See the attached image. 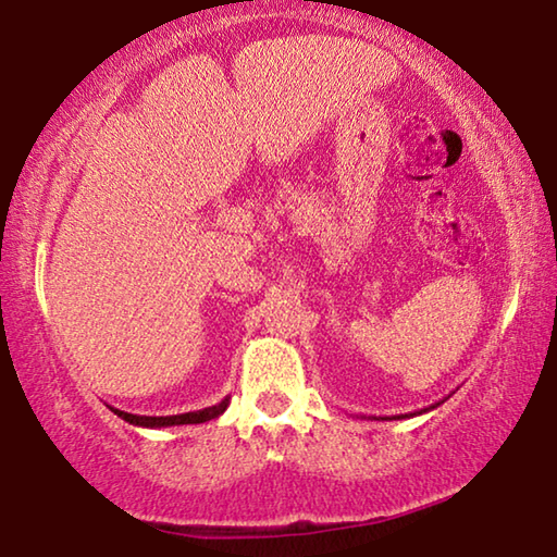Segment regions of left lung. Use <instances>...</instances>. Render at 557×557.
<instances>
[{
	"label": "left lung",
	"mask_w": 557,
	"mask_h": 557,
	"mask_svg": "<svg viewBox=\"0 0 557 557\" xmlns=\"http://www.w3.org/2000/svg\"><path fill=\"white\" fill-rule=\"evenodd\" d=\"M440 403H435V405H430V408H422V410H414V412H405V414H385V418H381V420H405V418H414V414H422V412H430V410H435ZM373 418V414H371ZM373 420H379V418H373Z\"/></svg>",
	"instance_id": "obj_1"
}]
</instances>
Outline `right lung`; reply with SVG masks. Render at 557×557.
Wrapping results in <instances>:
<instances>
[{
	"mask_svg": "<svg viewBox=\"0 0 557 557\" xmlns=\"http://www.w3.org/2000/svg\"><path fill=\"white\" fill-rule=\"evenodd\" d=\"M231 398H223L219 405H211V408H203V410H194V412H182V414H164V418H152V414H132L125 410H117L112 408V412L122 418L129 425H137V428H174V425H199V422H209L213 418H219V414L225 412L228 408Z\"/></svg>",
	"mask_w": 557,
	"mask_h": 557,
	"instance_id": "right-lung-1",
	"label": "right lung"
}]
</instances>
